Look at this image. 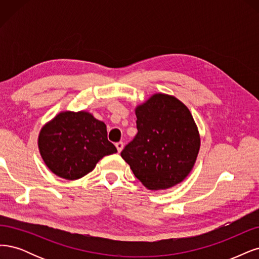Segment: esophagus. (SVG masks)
Listing matches in <instances>:
<instances>
[{
	"instance_id": "obj_1",
	"label": "esophagus",
	"mask_w": 259,
	"mask_h": 259,
	"mask_svg": "<svg viewBox=\"0 0 259 259\" xmlns=\"http://www.w3.org/2000/svg\"><path fill=\"white\" fill-rule=\"evenodd\" d=\"M116 148H117L118 153H120L122 151V148H123V143H122V142H118V143H116Z\"/></svg>"
}]
</instances>
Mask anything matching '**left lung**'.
Masks as SVG:
<instances>
[{"instance_id": "1", "label": "left lung", "mask_w": 259, "mask_h": 259, "mask_svg": "<svg viewBox=\"0 0 259 259\" xmlns=\"http://www.w3.org/2000/svg\"><path fill=\"white\" fill-rule=\"evenodd\" d=\"M138 133L120 153L149 190L168 189L184 181L200 148L197 124L179 99L156 94L137 106Z\"/></svg>"}]
</instances>
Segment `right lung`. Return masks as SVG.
Listing matches in <instances>:
<instances>
[{
  "mask_svg": "<svg viewBox=\"0 0 259 259\" xmlns=\"http://www.w3.org/2000/svg\"><path fill=\"white\" fill-rule=\"evenodd\" d=\"M38 149L48 169L65 180L93 171L104 156L117 153L107 140L105 123L85 111H65L41 128Z\"/></svg>",
  "mask_w": 259,
  "mask_h": 259,
  "instance_id": "obj_1",
  "label": "right lung"
}]
</instances>
